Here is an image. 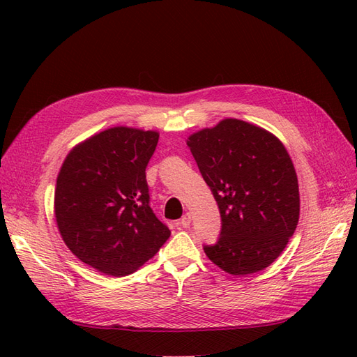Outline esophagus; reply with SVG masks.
<instances>
[{"instance_id": "obj_1", "label": "esophagus", "mask_w": 357, "mask_h": 357, "mask_svg": "<svg viewBox=\"0 0 357 357\" xmlns=\"http://www.w3.org/2000/svg\"><path fill=\"white\" fill-rule=\"evenodd\" d=\"M190 222H192V218H190V214H189V213H186V214L183 215V218L180 219V225L183 226V228H189V226H190Z\"/></svg>"}]
</instances>
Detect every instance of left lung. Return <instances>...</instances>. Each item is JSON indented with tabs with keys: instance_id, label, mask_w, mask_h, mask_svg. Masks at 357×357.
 <instances>
[{
	"instance_id": "left-lung-1",
	"label": "left lung",
	"mask_w": 357,
	"mask_h": 357,
	"mask_svg": "<svg viewBox=\"0 0 357 357\" xmlns=\"http://www.w3.org/2000/svg\"><path fill=\"white\" fill-rule=\"evenodd\" d=\"M186 144L218 201L222 232L205 245L225 273L247 275L271 265L299 220L298 177L286 147L266 129L226 117Z\"/></svg>"
}]
</instances>
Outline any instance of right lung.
<instances>
[{
  "label": "right lung",
  "mask_w": 357,
  "mask_h": 357,
  "mask_svg": "<svg viewBox=\"0 0 357 357\" xmlns=\"http://www.w3.org/2000/svg\"><path fill=\"white\" fill-rule=\"evenodd\" d=\"M158 131L114 126L75 144L56 178L55 219L71 253L112 277L135 273L169 238L149 205Z\"/></svg>",
  "instance_id": "add662e5"
}]
</instances>
